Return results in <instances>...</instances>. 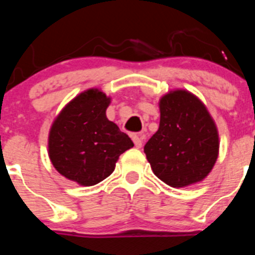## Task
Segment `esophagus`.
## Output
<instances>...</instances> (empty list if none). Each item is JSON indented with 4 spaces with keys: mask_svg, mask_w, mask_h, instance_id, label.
<instances>
[{
    "mask_svg": "<svg viewBox=\"0 0 255 255\" xmlns=\"http://www.w3.org/2000/svg\"><path fill=\"white\" fill-rule=\"evenodd\" d=\"M132 139H133V143H134L135 148H142V144H143V137H142V135L133 134Z\"/></svg>",
    "mask_w": 255,
    "mask_h": 255,
    "instance_id": "obj_1",
    "label": "esophagus"
}]
</instances>
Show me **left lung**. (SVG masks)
I'll use <instances>...</instances> for the list:
<instances>
[{"mask_svg":"<svg viewBox=\"0 0 255 255\" xmlns=\"http://www.w3.org/2000/svg\"><path fill=\"white\" fill-rule=\"evenodd\" d=\"M160 122L144 153L156 177L171 187L202 181L215 166L220 150L217 126L204 102L182 89L159 100Z\"/></svg>","mask_w":255,"mask_h":255,"instance_id":"8db88e82","label":"left lung"}]
</instances>
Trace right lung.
Returning <instances> with one entry per match:
<instances>
[{
	"instance_id": "add662e5",
	"label": "right lung",
	"mask_w": 255,
	"mask_h": 255,
	"mask_svg": "<svg viewBox=\"0 0 255 255\" xmlns=\"http://www.w3.org/2000/svg\"><path fill=\"white\" fill-rule=\"evenodd\" d=\"M110 104L111 97L101 90H86L65 105L49 130L51 164L59 174L81 186L109 177L121 154L134 145L107 118Z\"/></svg>"
}]
</instances>
